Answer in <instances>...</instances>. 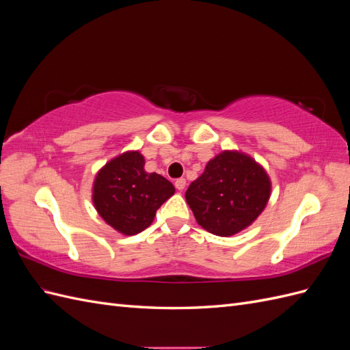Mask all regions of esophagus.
<instances>
[{
  "label": "esophagus",
  "mask_w": 350,
  "mask_h": 350,
  "mask_svg": "<svg viewBox=\"0 0 350 350\" xmlns=\"http://www.w3.org/2000/svg\"><path fill=\"white\" fill-rule=\"evenodd\" d=\"M185 179L184 178H178L176 181H175V187H176V189H179V191H183V189L185 188Z\"/></svg>",
  "instance_id": "34e87169"
}]
</instances>
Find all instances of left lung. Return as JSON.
<instances>
[{
	"mask_svg": "<svg viewBox=\"0 0 350 350\" xmlns=\"http://www.w3.org/2000/svg\"><path fill=\"white\" fill-rule=\"evenodd\" d=\"M270 179L247 154L221 152L188 187L185 198L198 225L230 237L250 226L266 207Z\"/></svg>",
	"mask_w": 350,
	"mask_h": 350,
	"instance_id": "1",
	"label": "left lung"
}]
</instances>
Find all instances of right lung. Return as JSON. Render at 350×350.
<instances>
[{
	"label": "right lung",
	"instance_id": "right-lung-1",
	"mask_svg": "<svg viewBox=\"0 0 350 350\" xmlns=\"http://www.w3.org/2000/svg\"><path fill=\"white\" fill-rule=\"evenodd\" d=\"M174 193L166 178L144 171L139 152H126L98 172L93 203L108 225L124 235H135L150 226L156 210Z\"/></svg>",
	"mask_w": 350,
	"mask_h": 350
}]
</instances>
